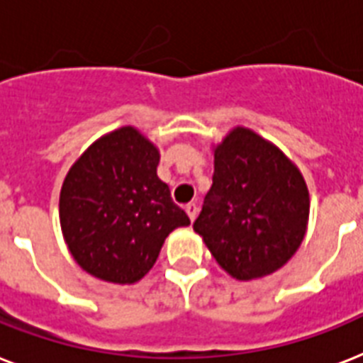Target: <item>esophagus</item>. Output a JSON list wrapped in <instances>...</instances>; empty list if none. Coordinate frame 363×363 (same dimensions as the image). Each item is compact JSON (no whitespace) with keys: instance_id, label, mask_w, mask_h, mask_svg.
<instances>
[{"instance_id":"esophagus-1","label":"esophagus","mask_w":363,"mask_h":363,"mask_svg":"<svg viewBox=\"0 0 363 363\" xmlns=\"http://www.w3.org/2000/svg\"><path fill=\"white\" fill-rule=\"evenodd\" d=\"M184 208H186L188 218H190L191 222H194V220H196V216H197V205H196V203H188Z\"/></svg>"}]
</instances>
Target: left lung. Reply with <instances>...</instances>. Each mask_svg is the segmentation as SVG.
<instances>
[{
  "instance_id": "8db88e82",
  "label": "left lung",
  "mask_w": 363,
  "mask_h": 363,
  "mask_svg": "<svg viewBox=\"0 0 363 363\" xmlns=\"http://www.w3.org/2000/svg\"><path fill=\"white\" fill-rule=\"evenodd\" d=\"M212 152V186L194 231L231 278H264L284 267L306 237L304 177L281 149L246 126H235Z\"/></svg>"
}]
</instances>
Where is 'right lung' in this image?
Instances as JSON below:
<instances>
[{"label": "right lung", "mask_w": 363, "mask_h": 363, "mask_svg": "<svg viewBox=\"0 0 363 363\" xmlns=\"http://www.w3.org/2000/svg\"><path fill=\"white\" fill-rule=\"evenodd\" d=\"M160 151L134 126L91 143L65 177L59 222L70 255L110 284L140 281L177 228L190 225L156 175Z\"/></svg>", "instance_id": "1"}]
</instances>
